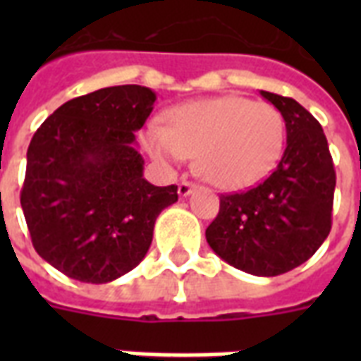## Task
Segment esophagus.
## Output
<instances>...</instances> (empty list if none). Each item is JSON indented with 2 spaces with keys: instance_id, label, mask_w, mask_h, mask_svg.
I'll use <instances>...</instances> for the list:
<instances>
[{
  "instance_id": "obj_1",
  "label": "esophagus",
  "mask_w": 361,
  "mask_h": 361,
  "mask_svg": "<svg viewBox=\"0 0 361 361\" xmlns=\"http://www.w3.org/2000/svg\"><path fill=\"white\" fill-rule=\"evenodd\" d=\"M192 189H195V183H191V181H181L180 187H178V195L180 197H189Z\"/></svg>"
}]
</instances>
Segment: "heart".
Here are the masks:
<instances>
[{
	"mask_svg": "<svg viewBox=\"0 0 361 361\" xmlns=\"http://www.w3.org/2000/svg\"><path fill=\"white\" fill-rule=\"evenodd\" d=\"M285 135V120L275 106L226 95L172 109L164 127L146 130L144 146L166 164L198 153L204 178L236 191L271 172L283 155Z\"/></svg>",
	"mask_w": 361,
	"mask_h": 361,
	"instance_id": "b5f03b06",
	"label": "heart"
}]
</instances>
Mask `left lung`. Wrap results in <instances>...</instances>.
Segmentation results:
<instances>
[{"label":"left lung","instance_id":"1","mask_svg":"<svg viewBox=\"0 0 361 361\" xmlns=\"http://www.w3.org/2000/svg\"><path fill=\"white\" fill-rule=\"evenodd\" d=\"M260 95L285 120V153L260 185L221 195L206 240L234 268L274 277L309 260L330 234L336 170L324 130L302 104L277 93Z\"/></svg>","mask_w":361,"mask_h":361}]
</instances>
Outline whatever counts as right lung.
<instances>
[{
    "instance_id": "1",
    "label": "right lung",
    "mask_w": 361,
    "mask_h": 361,
    "mask_svg": "<svg viewBox=\"0 0 361 361\" xmlns=\"http://www.w3.org/2000/svg\"><path fill=\"white\" fill-rule=\"evenodd\" d=\"M149 87H103L61 104L27 147L20 192L39 257L71 279L110 283L146 257L178 185L144 178L135 133L155 103Z\"/></svg>"
}]
</instances>
